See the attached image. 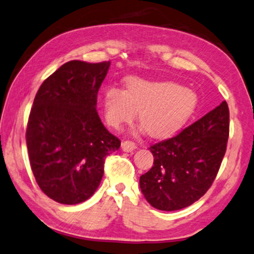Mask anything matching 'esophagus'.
Here are the masks:
<instances>
[{
    "label": "esophagus",
    "instance_id": "obj_1",
    "mask_svg": "<svg viewBox=\"0 0 254 254\" xmlns=\"http://www.w3.org/2000/svg\"><path fill=\"white\" fill-rule=\"evenodd\" d=\"M122 149L123 151L126 152H131L136 149V144L133 141H130V140H126V141L122 142Z\"/></svg>",
    "mask_w": 254,
    "mask_h": 254
}]
</instances>
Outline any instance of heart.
<instances>
[{"label": "heart", "instance_id": "heart-1", "mask_svg": "<svg viewBox=\"0 0 254 254\" xmlns=\"http://www.w3.org/2000/svg\"><path fill=\"white\" fill-rule=\"evenodd\" d=\"M103 105L111 127L120 128L131 122L139 111L138 121L144 131L162 138L178 131L191 119L198 107V97L194 91L176 82L131 78L126 92L118 88L107 89Z\"/></svg>", "mask_w": 254, "mask_h": 254}]
</instances>
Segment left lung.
<instances>
[{"mask_svg": "<svg viewBox=\"0 0 254 254\" xmlns=\"http://www.w3.org/2000/svg\"><path fill=\"white\" fill-rule=\"evenodd\" d=\"M228 135L229 110L224 100L179 134L150 146L154 165L140 176L148 202L173 211L198 201L216 179Z\"/></svg>", "mask_w": 254, "mask_h": 254, "instance_id": "1", "label": "left lung"}]
</instances>
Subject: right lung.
Returning a JSON list of instances; mask_svg holds the SVG:
<instances>
[{
	"label": "right lung",
	"instance_id": "obj_1",
	"mask_svg": "<svg viewBox=\"0 0 254 254\" xmlns=\"http://www.w3.org/2000/svg\"><path fill=\"white\" fill-rule=\"evenodd\" d=\"M111 62H66L42 83L27 124L36 182L59 203H81L102 181L106 157L120 139L107 131L96 105Z\"/></svg>",
	"mask_w": 254,
	"mask_h": 254
}]
</instances>
